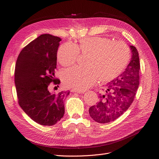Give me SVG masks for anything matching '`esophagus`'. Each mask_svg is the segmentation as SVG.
I'll use <instances>...</instances> for the list:
<instances>
[{
    "instance_id": "1",
    "label": "esophagus",
    "mask_w": 159,
    "mask_h": 159,
    "mask_svg": "<svg viewBox=\"0 0 159 159\" xmlns=\"http://www.w3.org/2000/svg\"><path fill=\"white\" fill-rule=\"evenodd\" d=\"M71 92H75V93H84L85 92V91H78V90L74 89H72L71 90Z\"/></svg>"
}]
</instances>
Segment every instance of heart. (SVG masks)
<instances>
[{"mask_svg": "<svg viewBox=\"0 0 159 159\" xmlns=\"http://www.w3.org/2000/svg\"><path fill=\"white\" fill-rule=\"evenodd\" d=\"M88 56L85 68H75L64 71L62 80L65 86L83 91L94 85L113 81L126 68L131 59V51L125 43L101 36L84 38L78 44L70 42L61 45L57 60L64 67L75 64L78 55Z\"/></svg>", "mask_w": 159, "mask_h": 159, "instance_id": "b5f03b06", "label": "heart"}]
</instances>
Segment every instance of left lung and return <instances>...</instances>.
I'll return each mask as SVG.
<instances>
[{"label":"left lung","mask_w":159,"mask_h":159,"mask_svg":"<svg viewBox=\"0 0 159 159\" xmlns=\"http://www.w3.org/2000/svg\"><path fill=\"white\" fill-rule=\"evenodd\" d=\"M132 58L123 73L109 82L99 94V102L89 109L94 121L107 123L115 121L131 106L139 85V53L133 46H130Z\"/></svg>","instance_id":"left-lung-1"}]
</instances>
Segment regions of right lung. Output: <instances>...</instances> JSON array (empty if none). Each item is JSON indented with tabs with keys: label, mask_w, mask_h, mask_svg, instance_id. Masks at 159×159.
Here are the masks:
<instances>
[{
	"label": "right lung",
	"mask_w": 159,
	"mask_h": 159,
	"mask_svg": "<svg viewBox=\"0 0 159 159\" xmlns=\"http://www.w3.org/2000/svg\"><path fill=\"white\" fill-rule=\"evenodd\" d=\"M61 38L42 34L21 50L14 71L18 102L33 121L42 125H54L64 115V98L70 91L52 93L51 83L55 78L57 51Z\"/></svg>",
	"instance_id": "1"
}]
</instances>
